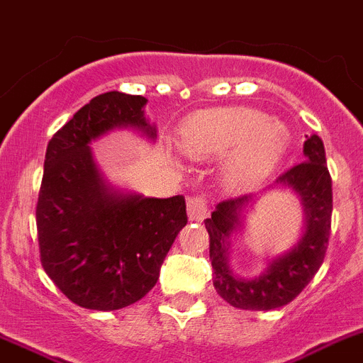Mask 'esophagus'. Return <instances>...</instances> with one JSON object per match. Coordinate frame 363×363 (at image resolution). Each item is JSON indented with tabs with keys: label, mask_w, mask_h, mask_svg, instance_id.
I'll list each match as a JSON object with an SVG mask.
<instances>
[{
	"label": "esophagus",
	"mask_w": 363,
	"mask_h": 363,
	"mask_svg": "<svg viewBox=\"0 0 363 363\" xmlns=\"http://www.w3.org/2000/svg\"><path fill=\"white\" fill-rule=\"evenodd\" d=\"M188 215L189 220H204L208 215V201L202 195L188 199Z\"/></svg>",
	"instance_id": "34e87169"
}]
</instances>
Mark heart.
I'll return each mask as SVG.
<instances>
[{
	"label": "heart",
	"instance_id": "obj_1",
	"mask_svg": "<svg viewBox=\"0 0 363 363\" xmlns=\"http://www.w3.org/2000/svg\"><path fill=\"white\" fill-rule=\"evenodd\" d=\"M179 145L193 159H215L231 152L225 177L233 184H249L279 161L289 145V130L256 109L229 107L189 118L179 132Z\"/></svg>",
	"mask_w": 363,
	"mask_h": 363
}]
</instances>
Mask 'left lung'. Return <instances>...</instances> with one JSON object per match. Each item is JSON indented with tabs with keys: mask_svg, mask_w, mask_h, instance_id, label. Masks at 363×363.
I'll use <instances>...</instances> for the list:
<instances>
[{
	"mask_svg": "<svg viewBox=\"0 0 363 363\" xmlns=\"http://www.w3.org/2000/svg\"><path fill=\"white\" fill-rule=\"evenodd\" d=\"M303 152L306 159L284 170L274 181V186H284L299 195L306 216L304 235L289 252L272 259L262 276L242 279L228 265L229 236L240 225L242 209L252 202V195L220 202L211 218L204 220L209 233L213 284L218 296L231 306L256 311L284 306L306 289L323 265L333 213L331 175L319 135H308Z\"/></svg>",
	"mask_w": 363,
	"mask_h": 363,
	"instance_id": "1",
	"label": "left lung"
}]
</instances>
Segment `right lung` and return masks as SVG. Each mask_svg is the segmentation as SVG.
Returning <instances> with one entry per match:
<instances>
[{
  "mask_svg": "<svg viewBox=\"0 0 363 363\" xmlns=\"http://www.w3.org/2000/svg\"><path fill=\"white\" fill-rule=\"evenodd\" d=\"M145 104L140 94H98L46 148L35 208L40 263L57 289L87 310H120L147 296L188 223L182 195L113 191L91 155V141L118 127L140 128L154 140Z\"/></svg>",
  "mask_w": 363,
  "mask_h": 363,
  "instance_id": "add662e5",
  "label": "right lung"
}]
</instances>
